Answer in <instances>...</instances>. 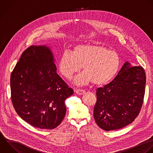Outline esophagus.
Here are the masks:
<instances>
[{
  "instance_id": "1",
  "label": "esophagus",
  "mask_w": 153,
  "mask_h": 153,
  "mask_svg": "<svg viewBox=\"0 0 153 153\" xmlns=\"http://www.w3.org/2000/svg\"><path fill=\"white\" fill-rule=\"evenodd\" d=\"M75 92L76 94L81 95V94H83L85 91V90H82V89H77V90H75Z\"/></svg>"
}]
</instances>
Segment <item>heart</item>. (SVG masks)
Here are the masks:
<instances>
[{
  "label": "heart",
  "instance_id": "b5f03b06",
  "mask_svg": "<svg viewBox=\"0 0 153 153\" xmlns=\"http://www.w3.org/2000/svg\"><path fill=\"white\" fill-rule=\"evenodd\" d=\"M120 65L118 54L105 47L86 44L76 46L72 53L65 51L59 61L60 73L67 79L79 71L81 66L84 71L78 75L75 83L85 85L93 81L94 84H103L117 74Z\"/></svg>",
  "mask_w": 153,
  "mask_h": 153
}]
</instances>
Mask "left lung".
<instances>
[{
  "mask_svg": "<svg viewBox=\"0 0 153 153\" xmlns=\"http://www.w3.org/2000/svg\"><path fill=\"white\" fill-rule=\"evenodd\" d=\"M126 62L115 78L96 90L93 115L97 124L109 131L132 123L139 115L145 95L146 75L142 66Z\"/></svg>",
  "mask_w": 153,
  "mask_h": 153,
  "instance_id": "1",
  "label": "left lung"
}]
</instances>
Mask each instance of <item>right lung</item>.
Here are the masks:
<instances>
[{
	"mask_svg": "<svg viewBox=\"0 0 153 153\" xmlns=\"http://www.w3.org/2000/svg\"><path fill=\"white\" fill-rule=\"evenodd\" d=\"M56 70L50 49L33 45L23 51L11 73L13 105L17 114L33 127L53 129L65 116V100L74 91Z\"/></svg>",
	"mask_w": 153,
	"mask_h": 153,
	"instance_id": "obj_1",
	"label": "right lung"
}]
</instances>
